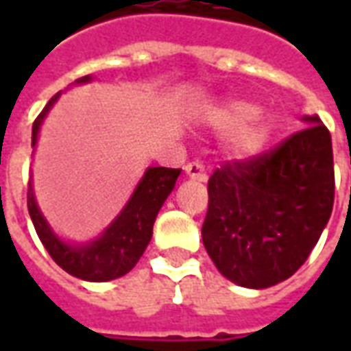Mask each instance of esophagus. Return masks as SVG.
I'll return each instance as SVG.
<instances>
[{
    "instance_id": "34e87169",
    "label": "esophagus",
    "mask_w": 351,
    "mask_h": 351,
    "mask_svg": "<svg viewBox=\"0 0 351 351\" xmlns=\"http://www.w3.org/2000/svg\"><path fill=\"white\" fill-rule=\"evenodd\" d=\"M184 171H186V175L190 176V178H195V180H201V182L206 180V171L201 161H190V163H186Z\"/></svg>"
}]
</instances>
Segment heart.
<instances>
[{"instance_id": "heart-1", "label": "heart", "mask_w": 351, "mask_h": 351, "mask_svg": "<svg viewBox=\"0 0 351 351\" xmlns=\"http://www.w3.org/2000/svg\"><path fill=\"white\" fill-rule=\"evenodd\" d=\"M259 112L256 105L248 101H229L223 105L214 107L208 112L210 122L218 130L226 133H235L233 135V150L239 156H252L259 152L271 135V125L265 120H254Z\"/></svg>"}]
</instances>
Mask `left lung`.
Segmentation results:
<instances>
[{
    "instance_id": "8db88e82",
    "label": "left lung",
    "mask_w": 351,
    "mask_h": 351,
    "mask_svg": "<svg viewBox=\"0 0 351 351\" xmlns=\"http://www.w3.org/2000/svg\"><path fill=\"white\" fill-rule=\"evenodd\" d=\"M304 130L208 178L203 244L218 271L243 287L289 278L308 259L331 218V133L317 116Z\"/></svg>"
}]
</instances>
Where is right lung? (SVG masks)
I'll list each match as a JSON object with an SVG mask.
<instances>
[{"label": "right lung", "mask_w": 351, "mask_h": 351, "mask_svg": "<svg viewBox=\"0 0 351 351\" xmlns=\"http://www.w3.org/2000/svg\"><path fill=\"white\" fill-rule=\"evenodd\" d=\"M88 80L90 77H82L77 82H88ZM58 97L60 93H56L47 103V107L43 108L41 114L35 118L32 128V146L37 143L41 122ZM178 175L180 169H148L122 214L110 223V228L97 241L84 246L65 244L52 233V229L49 228L47 220L43 218V214L35 205L32 188L27 190V210L43 246L65 272L88 282H107L128 274L145 254L146 246L152 239L156 216L160 213L163 201L175 188Z\"/></svg>", "instance_id": "right-lung-1"}]
</instances>
